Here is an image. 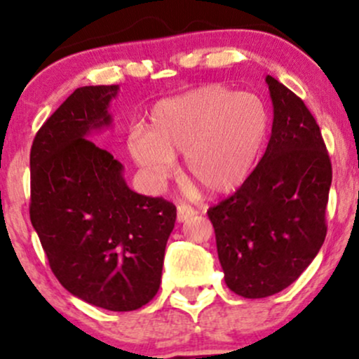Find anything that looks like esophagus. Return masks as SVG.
I'll list each match as a JSON object with an SVG mask.
<instances>
[{"label":"esophagus","mask_w":359,"mask_h":359,"mask_svg":"<svg viewBox=\"0 0 359 359\" xmlns=\"http://www.w3.org/2000/svg\"><path fill=\"white\" fill-rule=\"evenodd\" d=\"M194 214H196V209L191 208V205H187V204L177 205V221H179V222L187 221L189 217L194 216Z\"/></svg>","instance_id":"esophagus-1"}]
</instances>
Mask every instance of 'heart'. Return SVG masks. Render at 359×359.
I'll return each mask as SVG.
<instances>
[{
  "label": "heart",
  "instance_id": "obj_1",
  "mask_svg": "<svg viewBox=\"0 0 359 359\" xmlns=\"http://www.w3.org/2000/svg\"><path fill=\"white\" fill-rule=\"evenodd\" d=\"M270 128L269 108L257 94L211 84L163 100L151 108L147 130L128 137V154L151 182L185 172L208 194L236 191L248 179Z\"/></svg>",
  "mask_w": 359,
  "mask_h": 359
}]
</instances>
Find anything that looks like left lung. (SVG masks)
Instances as JSON below:
<instances>
[{
  "mask_svg": "<svg viewBox=\"0 0 359 359\" xmlns=\"http://www.w3.org/2000/svg\"><path fill=\"white\" fill-rule=\"evenodd\" d=\"M273 125L265 155L231 197L208 211L224 282L245 299L278 294L319 253L332 168L304 101L266 76Z\"/></svg>",
  "mask_w": 359,
  "mask_h": 359,
  "instance_id": "left-lung-1",
  "label": "left lung"
}]
</instances>
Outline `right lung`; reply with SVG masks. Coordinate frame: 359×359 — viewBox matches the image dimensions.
<instances>
[{
  "label": "right lung",
  "mask_w": 359,
  "mask_h": 359,
  "mask_svg": "<svg viewBox=\"0 0 359 359\" xmlns=\"http://www.w3.org/2000/svg\"><path fill=\"white\" fill-rule=\"evenodd\" d=\"M118 90L76 89L40 128L30 151V219L65 290L128 312L158 292L177 209L131 191L121 163L88 140L113 125Z\"/></svg>",
  "instance_id": "1"
}]
</instances>
